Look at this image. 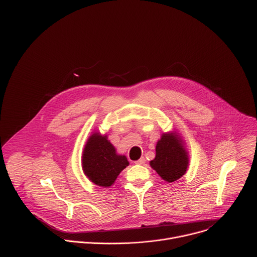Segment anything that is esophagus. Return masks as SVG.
Segmentation results:
<instances>
[{"mask_svg":"<svg viewBox=\"0 0 257 257\" xmlns=\"http://www.w3.org/2000/svg\"><path fill=\"white\" fill-rule=\"evenodd\" d=\"M135 164H136V165H143V164H145V159L142 157V158H140L138 161H136Z\"/></svg>","mask_w":257,"mask_h":257,"instance_id":"obj_1","label":"esophagus"}]
</instances>
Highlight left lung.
Listing matches in <instances>:
<instances>
[{
	"mask_svg": "<svg viewBox=\"0 0 257 257\" xmlns=\"http://www.w3.org/2000/svg\"><path fill=\"white\" fill-rule=\"evenodd\" d=\"M156 159L151 166L168 182H174L186 173L188 156L182 141L173 133L163 134L156 148Z\"/></svg>",
	"mask_w": 257,
	"mask_h": 257,
	"instance_id": "left-lung-1",
	"label": "left lung"
}]
</instances>
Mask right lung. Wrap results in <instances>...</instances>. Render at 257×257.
Wrapping results in <instances>:
<instances>
[{
	"label": "right lung",
	"instance_id": "add662e5",
	"mask_svg": "<svg viewBox=\"0 0 257 257\" xmlns=\"http://www.w3.org/2000/svg\"><path fill=\"white\" fill-rule=\"evenodd\" d=\"M128 165L126 157L116 154L106 136H100L98 133L90 136L84 148L82 167L84 174L95 185L111 186Z\"/></svg>",
	"mask_w": 257,
	"mask_h": 257
}]
</instances>
